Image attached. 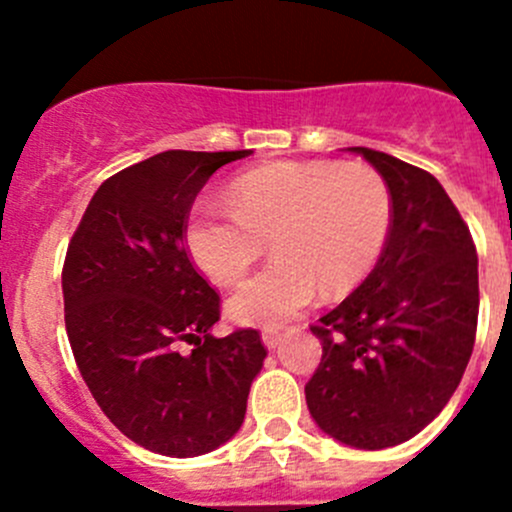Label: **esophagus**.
<instances>
[{
  "mask_svg": "<svg viewBox=\"0 0 512 512\" xmlns=\"http://www.w3.org/2000/svg\"><path fill=\"white\" fill-rule=\"evenodd\" d=\"M262 342H265L267 349H275L277 344L282 342V334L277 332V329H265V332H262Z\"/></svg>",
  "mask_w": 512,
  "mask_h": 512,
  "instance_id": "esophagus-1",
  "label": "esophagus"
}]
</instances>
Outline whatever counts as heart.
I'll return each instance as SVG.
<instances>
[{
	"label": "heart",
	"mask_w": 512,
	"mask_h": 512,
	"mask_svg": "<svg viewBox=\"0 0 512 512\" xmlns=\"http://www.w3.org/2000/svg\"><path fill=\"white\" fill-rule=\"evenodd\" d=\"M394 218L386 180L366 163H277L237 175L227 205L203 200L185 220L193 265L215 285H232L265 252L275 260L237 287L227 317L282 327L317 299L344 294L369 277Z\"/></svg>",
	"instance_id": "heart-1"
}]
</instances>
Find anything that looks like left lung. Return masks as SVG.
I'll return each mask as SVG.
<instances>
[{
    "label": "left lung",
    "mask_w": 512,
    "mask_h": 512,
    "mask_svg": "<svg viewBox=\"0 0 512 512\" xmlns=\"http://www.w3.org/2000/svg\"><path fill=\"white\" fill-rule=\"evenodd\" d=\"M352 151L386 180L394 218L369 277L309 327L322 361L304 396L324 433L379 451L414 438L461 384L476 344L478 255L431 173L389 153Z\"/></svg>",
    "instance_id": "left-lung-1"
}]
</instances>
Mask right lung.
Wrapping results in <instances>:
<instances>
[{"label":"right lung","mask_w":512,"mask_h":512,"mask_svg":"<svg viewBox=\"0 0 512 512\" xmlns=\"http://www.w3.org/2000/svg\"><path fill=\"white\" fill-rule=\"evenodd\" d=\"M250 151H165L103 180L66 250L71 352L113 426L160 456L230 441L267 349L257 329L218 339L220 294L195 270L185 220L210 175Z\"/></svg>","instance_id":"add662e5"}]
</instances>
